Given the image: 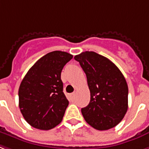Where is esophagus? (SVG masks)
Returning <instances> with one entry per match:
<instances>
[{
    "label": "esophagus",
    "mask_w": 149,
    "mask_h": 149,
    "mask_svg": "<svg viewBox=\"0 0 149 149\" xmlns=\"http://www.w3.org/2000/svg\"><path fill=\"white\" fill-rule=\"evenodd\" d=\"M70 98L73 100L75 97V93H72V94H70Z\"/></svg>",
    "instance_id": "obj_1"
}]
</instances>
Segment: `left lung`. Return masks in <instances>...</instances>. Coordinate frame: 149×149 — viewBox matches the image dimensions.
<instances>
[{
	"instance_id": "left-lung-1",
	"label": "left lung",
	"mask_w": 149,
	"mask_h": 149,
	"mask_svg": "<svg viewBox=\"0 0 149 149\" xmlns=\"http://www.w3.org/2000/svg\"><path fill=\"white\" fill-rule=\"evenodd\" d=\"M87 76L91 101L81 109L86 122L98 130L114 127L128 109V87L123 75L109 58L94 52L74 57Z\"/></svg>"
}]
</instances>
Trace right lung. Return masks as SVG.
I'll list each match as a JSON object with an SVG mask.
<instances>
[{
    "mask_svg": "<svg viewBox=\"0 0 149 149\" xmlns=\"http://www.w3.org/2000/svg\"><path fill=\"white\" fill-rule=\"evenodd\" d=\"M72 54L47 53L29 70L19 89V106L28 123L47 130L62 122L69 101L63 93L61 72Z\"/></svg>",
    "mask_w": 149,
    "mask_h": 149,
    "instance_id": "obj_1",
    "label": "right lung"
}]
</instances>
